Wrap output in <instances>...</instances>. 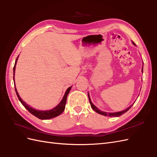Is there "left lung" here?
<instances>
[{
	"label": "left lung",
	"mask_w": 157,
	"mask_h": 157,
	"mask_svg": "<svg viewBox=\"0 0 157 157\" xmlns=\"http://www.w3.org/2000/svg\"><path fill=\"white\" fill-rule=\"evenodd\" d=\"M133 43V42H132ZM133 44H134V43H133ZM142 71H143V69H142ZM88 98H89V100H90V105H91V107H92V108L93 109V110L95 111V112H96L97 113H98V114H101V115H104V116H110V117H112V116H114V117H118V116H121V115H122V114H124L125 112H126L127 111H128L129 109L132 107V105H131L130 107H128V108L127 109H126V110H123V111H121V112H114V113H107V112H102V111H100L99 109L98 108H97L95 105H94L93 104H92V101H91V100H90V96H89V94H88Z\"/></svg>",
	"instance_id": "obj_1"
}]
</instances>
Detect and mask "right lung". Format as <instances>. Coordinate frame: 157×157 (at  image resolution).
Masks as SVG:
<instances>
[{"label":"right lung","mask_w":157,"mask_h":157,"mask_svg":"<svg viewBox=\"0 0 157 157\" xmlns=\"http://www.w3.org/2000/svg\"><path fill=\"white\" fill-rule=\"evenodd\" d=\"M18 59V57L17 58V59L15 61V63H14V67H13V79H14V71H15V65L17 63V60ZM71 87H68L67 90L65 92V95L63 98V99L61 101V102L58 104L56 108H54L52 110H45V111H41V110H37L35 109H33V108L30 107V105H27L26 103L24 101H23V100L21 99L20 98L19 94H18L17 89L15 87V92L17 95L18 98L20 100V101L21 102V104L24 105V107L27 109V110L32 114L33 116H36V117L41 119V120H47V119H51L56 117V116L60 115L62 112H63L65 110V104H66V101H67V95L70 91L71 90Z\"/></svg>","instance_id":"obj_1"}]
</instances>
